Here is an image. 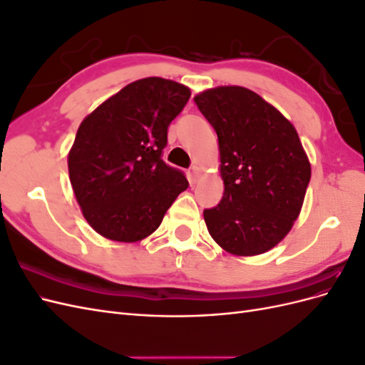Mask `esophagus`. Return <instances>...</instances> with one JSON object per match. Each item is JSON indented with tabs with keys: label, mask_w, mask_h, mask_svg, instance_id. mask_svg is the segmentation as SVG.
Segmentation results:
<instances>
[{
	"label": "esophagus",
	"mask_w": 365,
	"mask_h": 365,
	"mask_svg": "<svg viewBox=\"0 0 365 365\" xmlns=\"http://www.w3.org/2000/svg\"><path fill=\"white\" fill-rule=\"evenodd\" d=\"M201 173H202V169L200 168V165H192V178H193V181H197V178H200L201 176Z\"/></svg>",
	"instance_id": "1"
}]
</instances>
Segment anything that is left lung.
<instances>
[{
	"instance_id": "left-lung-1",
	"label": "left lung",
	"mask_w": 365,
	"mask_h": 365,
	"mask_svg": "<svg viewBox=\"0 0 365 365\" xmlns=\"http://www.w3.org/2000/svg\"><path fill=\"white\" fill-rule=\"evenodd\" d=\"M217 134L224 196L204 210L208 233L235 256H257L289 233L300 215L311 163L288 118L244 86L195 96Z\"/></svg>"
}]
</instances>
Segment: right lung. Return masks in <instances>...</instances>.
I'll list each match as a JSON object with an SVG mask.
<instances>
[{"label":"right lung","mask_w":365,"mask_h":365,"mask_svg":"<svg viewBox=\"0 0 365 365\" xmlns=\"http://www.w3.org/2000/svg\"><path fill=\"white\" fill-rule=\"evenodd\" d=\"M189 98L187 86L146 77L83 118L68 173L83 217L98 235L117 242L148 237L189 187L184 173L161 158L170 121Z\"/></svg>","instance_id":"add662e5"}]
</instances>
